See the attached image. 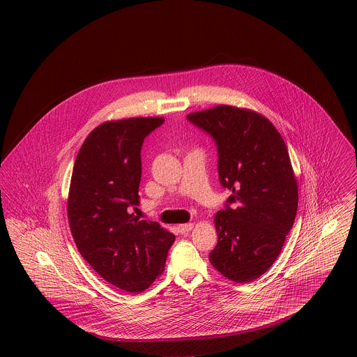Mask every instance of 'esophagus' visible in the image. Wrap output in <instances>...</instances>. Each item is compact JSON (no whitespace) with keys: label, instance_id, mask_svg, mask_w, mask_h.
Returning a JSON list of instances; mask_svg holds the SVG:
<instances>
[{"label":"esophagus","instance_id":"34e87169","mask_svg":"<svg viewBox=\"0 0 357 357\" xmlns=\"http://www.w3.org/2000/svg\"><path fill=\"white\" fill-rule=\"evenodd\" d=\"M192 227H194L192 223H183V225H179V226H178V230H179L181 234H186V233L192 230Z\"/></svg>","mask_w":357,"mask_h":357}]
</instances>
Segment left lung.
Listing matches in <instances>:
<instances>
[{"instance_id":"left-lung-1","label":"left lung","mask_w":357,"mask_h":357,"mask_svg":"<svg viewBox=\"0 0 357 357\" xmlns=\"http://www.w3.org/2000/svg\"><path fill=\"white\" fill-rule=\"evenodd\" d=\"M187 119L214 139L220 182L231 191L215 214L218 243L208 259L234 282L255 281L278 258L297 214L287 144L269 120L250 109L217 105Z\"/></svg>"}]
</instances>
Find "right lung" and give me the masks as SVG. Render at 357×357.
Segmentation results:
<instances>
[{
  "instance_id": "obj_1",
  "label": "right lung",
  "mask_w": 357,
  "mask_h": 357,
  "mask_svg": "<svg viewBox=\"0 0 357 357\" xmlns=\"http://www.w3.org/2000/svg\"><path fill=\"white\" fill-rule=\"evenodd\" d=\"M163 118H130L98 126L79 150L72 171L68 221L92 269L130 293L149 288L165 271L175 236L158 222L130 213L139 204L140 151Z\"/></svg>"
}]
</instances>
